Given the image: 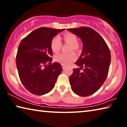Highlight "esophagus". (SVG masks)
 Listing matches in <instances>:
<instances>
[{
    "label": "esophagus",
    "instance_id": "obj_1",
    "mask_svg": "<svg viewBox=\"0 0 127 127\" xmlns=\"http://www.w3.org/2000/svg\"><path fill=\"white\" fill-rule=\"evenodd\" d=\"M66 66H65V65H62V68H63V70H64V69H66Z\"/></svg>",
    "mask_w": 127,
    "mask_h": 127
}]
</instances>
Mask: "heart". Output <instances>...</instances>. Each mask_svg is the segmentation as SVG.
I'll use <instances>...</instances> for the list:
<instances>
[{"label":"heart","instance_id":"heart-1","mask_svg":"<svg viewBox=\"0 0 127 127\" xmlns=\"http://www.w3.org/2000/svg\"><path fill=\"white\" fill-rule=\"evenodd\" d=\"M64 41L72 45L71 50H77L78 49V38L73 33H65L63 35ZM62 46V42L59 36H55L53 38L51 42V50L54 53H57L59 51ZM77 58L76 54L74 53L69 54L61 53L55 56L54 59L56 62L62 64L63 65H68Z\"/></svg>","mask_w":127,"mask_h":127}]
</instances>
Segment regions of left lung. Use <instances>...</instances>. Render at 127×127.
<instances>
[{
  "label": "left lung",
  "mask_w": 127,
  "mask_h": 127,
  "mask_svg": "<svg viewBox=\"0 0 127 127\" xmlns=\"http://www.w3.org/2000/svg\"><path fill=\"white\" fill-rule=\"evenodd\" d=\"M81 38L82 53L69 77L73 92L82 97L94 94L104 83L111 62L110 51L103 38L91 28L81 27L67 29ZM84 68L83 71L80 69Z\"/></svg>",
  "instance_id": "1"
}]
</instances>
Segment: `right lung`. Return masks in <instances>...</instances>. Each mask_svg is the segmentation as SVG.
Wrapping results in <instances>:
<instances>
[{
	"label": "right lung",
	"mask_w": 127,
	"mask_h": 127,
	"mask_svg": "<svg viewBox=\"0 0 127 127\" xmlns=\"http://www.w3.org/2000/svg\"><path fill=\"white\" fill-rule=\"evenodd\" d=\"M64 30L41 27L20 42L16 56L17 70L22 85L32 94L43 95L50 92L63 70L59 63L51 64V42Z\"/></svg>",
	"instance_id": "right-lung-1"
}]
</instances>
